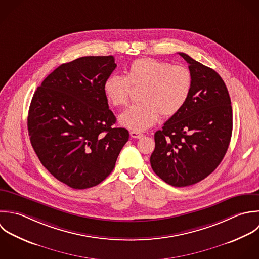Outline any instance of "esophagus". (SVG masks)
I'll return each instance as SVG.
<instances>
[{
	"label": "esophagus",
	"mask_w": 259,
	"mask_h": 259,
	"mask_svg": "<svg viewBox=\"0 0 259 259\" xmlns=\"http://www.w3.org/2000/svg\"><path fill=\"white\" fill-rule=\"evenodd\" d=\"M143 133H141V132H138V131H131L130 132V136L132 137V138H135V139H140L141 137H143Z\"/></svg>",
	"instance_id": "obj_1"
}]
</instances>
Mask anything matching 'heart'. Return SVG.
I'll list each match as a JSON object with an SVG mask.
<instances>
[{"instance_id": "b5f03b06", "label": "heart", "mask_w": 259, "mask_h": 259, "mask_svg": "<svg viewBox=\"0 0 259 259\" xmlns=\"http://www.w3.org/2000/svg\"><path fill=\"white\" fill-rule=\"evenodd\" d=\"M192 84V73L188 67L142 57L131 62L126 76L109 75L103 89L112 105L123 107L129 102L131 87H143L142 103L129 107L119 117L124 127L143 131L154 125L161 114L164 117L178 114L190 96Z\"/></svg>"}]
</instances>
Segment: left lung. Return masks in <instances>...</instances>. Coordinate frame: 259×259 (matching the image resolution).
<instances>
[{
	"label": "left lung",
	"mask_w": 259,
	"mask_h": 259,
	"mask_svg": "<svg viewBox=\"0 0 259 259\" xmlns=\"http://www.w3.org/2000/svg\"><path fill=\"white\" fill-rule=\"evenodd\" d=\"M189 63L193 84L181 111L154 134L153 171L174 187L195 185L224 158L232 135L231 100L222 77L212 68L179 52Z\"/></svg>",
	"instance_id": "obj_1"
}]
</instances>
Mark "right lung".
Listing matches in <instances>:
<instances>
[{
  "mask_svg": "<svg viewBox=\"0 0 259 259\" xmlns=\"http://www.w3.org/2000/svg\"><path fill=\"white\" fill-rule=\"evenodd\" d=\"M116 66L112 55L76 58L54 69L33 95L27 123L32 147L72 189L102 183L129 139L128 130L112 127L116 117L103 89Z\"/></svg>",
  "mask_w": 259,
  "mask_h": 259,
  "instance_id": "obj_1",
  "label": "right lung"
}]
</instances>
